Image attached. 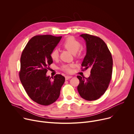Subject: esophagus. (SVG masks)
<instances>
[{
  "instance_id": "34e87169",
  "label": "esophagus",
  "mask_w": 134,
  "mask_h": 134,
  "mask_svg": "<svg viewBox=\"0 0 134 134\" xmlns=\"http://www.w3.org/2000/svg\"><path fill=\"white\" fill-rule=\"evenodd\" d=\"M71 77H72V76H65V79H66V80H69V79H71Z\"/></svg>"
}]
</instances>
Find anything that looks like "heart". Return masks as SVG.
Returning a JSON list of instances; mask_svg holds the SVG:
<instances>
[{
    "instance_id": "1",
    "label": "heart",
    "mask_w": 134,
    "mask_h": 134,
    "mask_svg": "<svg viewBox=\"0 0 134 134\" xmlns=\"http://www.w3.org/2000/svg\"><path fill=\"white\" fill-rule=\"evenodd\" d=\"M63 47L70 51L74 54L76 55L77 57L82 55V51L80 50L82 47L81 43L72 36H68L64 41ZM50 58L53 60H57L59 58V52L58 50L54 49L50 53ZM75 65L73 64L64 65L62 67V69L67 72H70L71 69L74 68Z\"/></svg>"
}]
</instances>
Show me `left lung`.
I'll return each instance as SVG.
<instances>
[{"label": "left lung", "mask_w": 134, "mask_h": 134, "mask_svg": "<svg viewBox=\"0 0 134 134\" xmlns=\"http://www.w3.org/2000/svg\"><path fill=\"white\" fill-rule=\"evenodd\" d=\"M85 40L86 54L82 66L91 69L88 78L77 76L80 84L77 90L80 96L87 101L99 99L107 90L112 74L113 60L107 44L98 36L83 34Z\"/></svg>", "instance_id": "8db88e82"}]
</instances>
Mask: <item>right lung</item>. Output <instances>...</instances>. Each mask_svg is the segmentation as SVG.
Instances as JSON below:
<instances>
[{
  "instance_id": "right-lung-1",
  "label": "right lung",
  "mask_w": 134,
  "mask_h": 134,
  "mask_svg": "<svg viewBox=\"0 0 134 134\" xmlns=\"http://www.w3.org/2000/svg\"><path fill=\"white\" fill-rule=\"evenodd\" d=\"M62 36L39 35L32 37L24 48L21 57L19 76L29 97L37 103L48 105L58 99L65 78L60 74L53 80L46 73L53 60L50 53Z\"/></svg>"
}]
</instances>
